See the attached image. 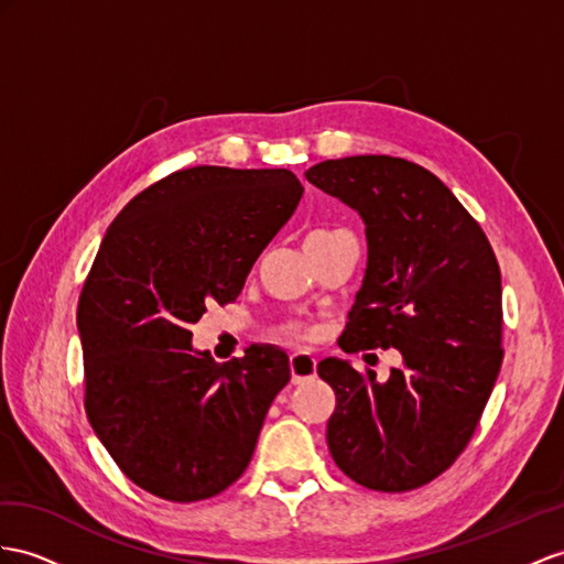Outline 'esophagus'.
Returning a JSON list of instances; mask_svg holds the SVG:
<instances>
[{"label":"esophagus","mask_w":564,"mask_h":564,"mask_svg":"<svg viewBox=\"0 0 564 564\" xmlns=\"http://www.w3.org/2000/svg\"><path fill=\"white\" fill-rule=\"evenodd\" d=\"M314 369H316V359L310 352H302L295 350L291 355V373H293V383H302L314 377Z\"/></svg>","instance_id":"esophagus-1"}]
</instances>
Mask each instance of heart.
<instances>
[{"instance_id": "1", "label": "heart", "mask_w": 564, "mask_h": 564, "mask_svg": "<svg viewBox=\"0 0 564 564\" xmlns=\"http://www.w3.org/2000/svg\"><path fill=\"white\" fill-rule=\"evenodd\" d=\"M279 336L283 340H307L314 336V330L305 324H297V322H291V324H283L279 328Z\"/></svg>"}]
</instances>
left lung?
<instances>
[{"label": "left lung", "mask_w": 564, "mask_h": 564, "mask_svg": "<svg viewBox=\"0 0 564 564\" xmlns=\"http://www.w3.org/2000/svg\"><path fill=\"white\" fill-rule=\"evenodd\" d=\"M305 176L365 221V281L338 345L402 355L388 381L359 373L348 359L316 365L336 393L326 426L330 457L371 490L420 488L465 451L496 386L498 259L459 199L408 159H326Z\"/></svg>", "instance_id": "obj_1"}]
</instances>
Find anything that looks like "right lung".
<instances>
[{
    "instance_id": "obj_1",
    "label": "right lung",
    "mask_w": 564,
    "mask_h": 564,
    "mask_svg": "<svg viewBox=\"0 0 564 564\" xmlns=\"http://www.w3.org/2000/svg\"><path fill=\"white\" fill-rule=\"evenodd\" d=\"M302 185L288 169L193 166L135 195L111 221L78 300L85 412L121 471L193 502L248 469L288 355L250 345L216 365L193 348L207 302L236 300Z\"/></svg>"
}]
</instances>
